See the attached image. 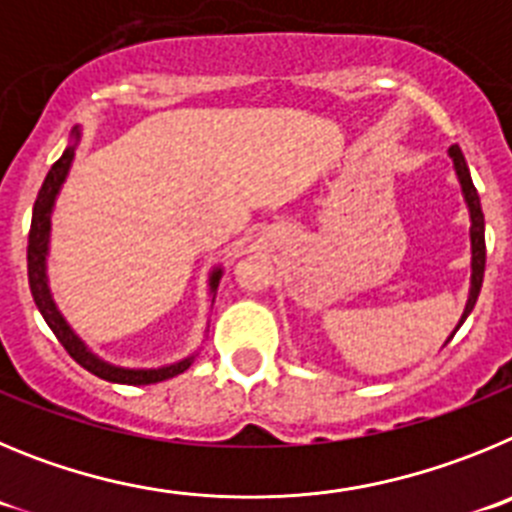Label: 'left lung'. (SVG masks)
Segmentation results:
<instances>
[{
  "label": "left lung",
  "mask_w": 512,
  "mask_h": 512,
  "mask_svg": "<svg viewBox=\"0 0 512 512\" xmlns=\"http://www.w3.org/2000/svg\"><path fill=\"white\" fill-rule=\"evenodd\" d=\"M449 158L454 160V170H457L459 186H462V196H464V201H467V209H469V222H472V227H469V242H472V283H469L467 306H464L462 319H459V324H457V329H459V326L464 324V319H467L469 313H472L474 303H477V296H480L482 278H485V214H482L480 196H477V188H474L472 176H469L467 160H464L459 145L449 147ZM457 329L451 331V336L457 334Z\"/></svg>",
  "instance_id": "8db88e82"
}]
</instances>
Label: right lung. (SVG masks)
I'll return each instance as SVG.
<instances>
[{"label": "right lung", "mask_w": 512, "mask_h": 512, "mask_svg": "<svg viewBox=\"0 0 512 512\" xmlns=\"http://www.w3.org/2000/svg\"><path fill=\"white\" fill-rule=\"evenodd\" d=\"M73 145H68L63 150V155L53 163V168L48 170L45 176L43 188H40L35 206H32V224H30V237H27V278H30V290L32 298H35V306L43 313L45 324L53 329V334L58 336V342L66 347V352L76 359L78 365L89 370L91 375L101 377L107 382H119V385H153V382H163L168 377H176L181 372H186L191 367V362L196 359V354L186 359H178L173 365L165 367H150V370H135V367H119L107 362V359L96 357L84 342L81 336L71 329L63 313L55 306L53 296H50L48 285V247H50V216H53L55 199L61 193V186L66 183L68 170H71L73 158H76V145L81 140V130L73 127ZM219 280H222V267H214L209 275V290L216 293L219 288Z\"/></svg>", "instance_id": "1"}]
</instances>
